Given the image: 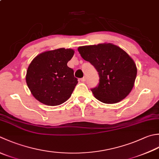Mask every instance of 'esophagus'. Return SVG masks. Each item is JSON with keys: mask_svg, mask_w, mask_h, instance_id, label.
<instances>
[{"mask_svg": "<svg viewBox=\"0 0 159 159\" xmlns=\"http://www.w3.org/2000/svg\"><path fill=\"white\" fill-rule=\"evenodd\" d=\"M80 80H81L82 82H85V80H86V77H83V78H82V79H80Z\"/></svg>", "mask_w": 159, "mask_h": 159, "instance_id": "34e87169", "label": "esophagus"}]
</instances>
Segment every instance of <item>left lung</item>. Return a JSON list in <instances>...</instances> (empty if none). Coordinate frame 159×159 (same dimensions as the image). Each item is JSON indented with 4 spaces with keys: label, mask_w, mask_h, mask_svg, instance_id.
<instances>
[{
    "label": "left lung",
    "mask_w": 159,
    "mask_h": 159,
    "mask_svg": "<svg viewBox=\"0 0 159 159\" xmlns=\"http://www.w3.org/2000/svg\"><path fill=\"white\" fill-rule=\"evenodd\" d=\"M78 51L98 72V85L91 89L96 99L103 103L114 104L128 96L134 85L137 68L126 52L106 43L80 46Z\"/></svg>",
    "instance_id": "obj_1"
}]
</instances>
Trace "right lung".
<instances>
[{"instance_id":"obj_1","label":"right lung","mask_w":159,"mask_h":159,"mask_svg":"<svg viewBox=\"0 0 159 159\" xmlns=\"http://www.w3.org/2000/svg\"><path fill=\"white\" fill-rule=\"evenodd\" d=\"M74 54L72 49L59 48L40 53L33 59L25 79L37 101L56 106L70 98L78 83L74 70L67 65Z\"/></svg>"}]
</instances>
